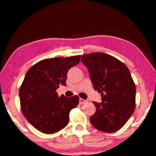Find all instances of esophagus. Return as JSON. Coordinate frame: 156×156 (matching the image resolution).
<instances>
[{
	"mask_svg": "<svg viewBox=\"0 0 156 156\" xmlns=\"http://www.w3.org/2000/svg\"><path fill=\"white\" fill-rule=\"evenodd\" d=\"M86 103H87V101L84 100V99H82V98L80 99V105H83Z\"/></svg>",
	"mask_w": 156,
	"mask_h": 156,
	"instance_id": "obj_1",
	"label": "esophagus"
}]
</instances>
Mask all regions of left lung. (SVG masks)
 <instances>
[{
  "label": "left lung",
  "mask_w": 156,
  "mask_h": 156,
  "mask_svg": "<svg viewBox=\"0 0 156 156\" xmlns=\"http://www.w3.org/2000/svg\"><path fill=\"white\" fill-rule=\"evenodd\" d=\"M94 88L102 103L94 102L96 112L91 125L103 132L113 133L125 125L136 107V86L128 67L120 60L104 53L82 55Z\"/></svg>",
  "instance_id": "1"
}]
</instances>
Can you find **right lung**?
I'll use <instances>...</instances> for the list:
<instances>
[{
    "label": "right lung",
    "mask_w": 156,
    "mask_h": 156,
    "mask_svg": "<svg viewBox=\"0 0 156 156\" xmlns=\"http://www.w3.org/2000/svg\"><path fill=\"white\" fill-rule=\"evenodd\" d=\"M81 55L47 58L26 73L20 88V107L27 121L39 132L51 134L69 122V112L79 104L77 96H58L56 89L65 86L67 72L80 61Z\"/></svg>",
    "instance_id": "obj_1"
}]
</instances>
